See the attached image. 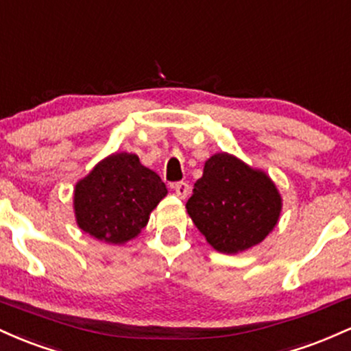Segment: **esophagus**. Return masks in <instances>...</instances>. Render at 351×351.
<instances>
[{"mask_svg": "<svg viewBox=\"0 0 351 351\" xmlns=\"http://www.w3.org/2000/svg\"><path fill=\"white\" fill-rule=\"evenodd\" d=\"M173 189H175L176 196H180V198H183V199L189 195V184L186 183V181H178V183L173 184Z\"/></svg>", "mask_w": 351, "mask_h": 351, "instance_id": "esophagus-1", "label": "esophagus"}]
</instances>
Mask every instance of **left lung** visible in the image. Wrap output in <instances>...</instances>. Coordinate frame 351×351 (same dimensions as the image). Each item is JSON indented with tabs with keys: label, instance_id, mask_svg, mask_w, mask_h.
<instances>
[{
	"label": "left lung",
	"instance_id": "left-lung-1",
	"mask_svg": "<svg viewBox=\"0 0 351 351\" xmlns=\"http://www.w3.org/2000/svg\"><path fill=\"white\" fill-rule=\"evenodd\" d=\"M282 198L264 171L229 153H216L204 163L186 211L216 251L237 254L263 243L276 228Z\"/></svg>",
	"mask_w": 351,
	"mask_h": 351
}]
</instances>
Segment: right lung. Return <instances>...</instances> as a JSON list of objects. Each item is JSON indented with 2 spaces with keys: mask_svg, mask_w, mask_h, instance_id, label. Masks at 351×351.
Returning <instances> with one entry per match:
<instances>
[{
  "mask_svg": "<svg viewBox=\"0 0 351 351\" xmlns=\"http://www.w3.org/2000/svg\"><path fill=\"white\" fill-rule=\"evenodd\" d=\"M167 193L162 178L138 156L114 153L75 184V221L95 239L123 244L140 234Z\"/></svg>",
  "mask_w": 351,
  "mask_h": 351,
  "instance_id": "add662e5",
  "label": "right lung"
}]
</instances>
